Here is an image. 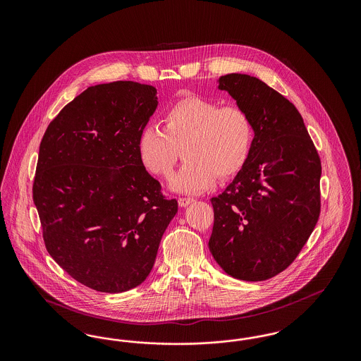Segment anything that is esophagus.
<instances>
[{
    "label": "esophagus",
    "mask_w": 361,
    "mask_h": 361,
    "mask_svg": "<svg viewBox=\"0 0 361 361\" xmlns=\"http://www.w3.org/2000/svg\"><path fill=\"white\" fill-rule=\"evenodd\" d=\"M195 200L192 197H180L178 199V206L180 207H188L190 203H193Z\"/></svg>",
    "instance_id": "obj_1"
}]
</instances>
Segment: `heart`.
<instances>
[{
    "mask_svg": "<svg viewBox=\"0 0 361 361\" xmlns=\"http://www.w3.org/2000/svg\"><path fill=\"white\" fill-rule=\"evenodd\" d=\"M253 142L255 124L243 108L192 96L165 111L162 127H143L137 153L147 172L168 178L183 152L187 162L173 176L171 189L196 195L211 188L218 176L224 180L237 176Z\"/></svg>",
    "mask_w": 361,
    "mask_h": 361,
    "instance_id": "heart-1",
    "label": "heart"
}]
</instances>
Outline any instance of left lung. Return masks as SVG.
I'll list each match as a JSON object with an SVG mask.
<instances>
[{"label": "left lung", "mask_w": 361, "mask_h": 361, "mask_svg": "<svg viewBox=\"0 0 361 361\" xmlns=\"http://www.w3.org/2000/svg\"><path fill=\"white\" fill-rule=\"evenodd\" d=\"M255 124L252 153L222 195L211 199L208 247L224 272L262 281L284 271L309 240L321 211V161L300 114L256 77L222 75Z\"/></svg>", "instance_id": "obj_1"}]
</instances>
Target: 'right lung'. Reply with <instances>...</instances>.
Instances as JSON below:
<instances>
[{
	"instance_id": "obj_1",
	"label": "right lung",
	"mask_w": 361,
	"mask_h": 361,
	"mask_svg": "<svg viewBox=\"0 0 361 361\" xmlns=\"http://www.w3.org/2000/svg\"><path fill=\"white\" fill-rule=\"evenodd\" d=\"M158 106L134 81L89 86L50 123L34 203L46 247L78 283L119 293L142 284L177 214L142 165L137 139Z\"/></svg>"
}]
</instances>
